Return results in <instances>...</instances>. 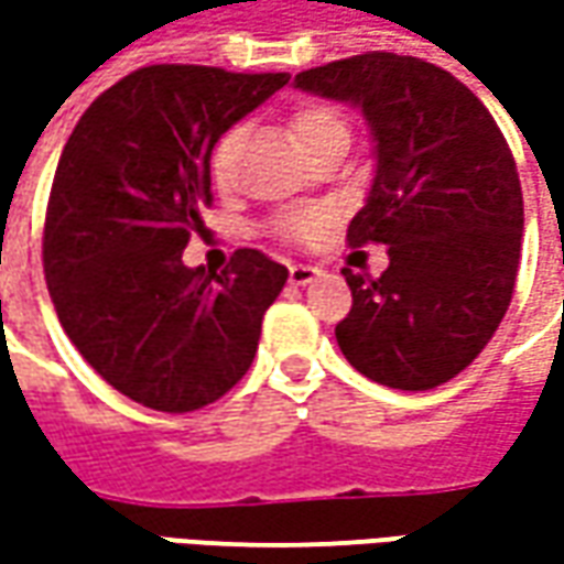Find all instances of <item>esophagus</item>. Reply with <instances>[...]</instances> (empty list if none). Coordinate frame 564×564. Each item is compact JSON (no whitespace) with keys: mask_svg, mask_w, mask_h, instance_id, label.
<instances>
[{"mask_svg":"<svg viewBox=\"0 0 564 564\" xmlns=\"http://www.w3.org/2000/svg\"><path fill=\"white\" fill-rule=\"evenodd\" d=\"M319 267H311V263H294L292 270H289V282L292 285H307V282H314L316 275H319Z\"/></svg>","mask_w":564,"mask_h":564,"instance_id":"obj_1","label":"esophagus"}]
</instances>
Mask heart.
I'll list each match as a JSON object with an SVG mask.
<instances>
[{
  "mask_svg": "<svg viewBox=\"0 0 564 564\" xmlns=\"http://www.w3.org/2000/svg\"><path fill=\"white\" fill-rule=\"evenodd\" d=\"M336 131H348V128H345V121H341L336 109H329V106H304V109H297L292 116V138L301 150H311L319 138L336 134ZM238 143H241V131L231 128L213 147L209 172H213V182L219 187H228L235 182V153H238ZM326 219H329L326 209H297V213H289V216L279 219V231L289 235V238L311 241V238L319 235V228L326 226Z\"/></svg>",
  "mask_w": 564,
  "mask_h": 564,
  "instance_id": "obj_1",
  "label": "heart"
}]
</instances>
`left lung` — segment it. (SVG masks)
<instances>
[{
    "mask_svg": "<svg viewBox=\"0 0 564 564\" xmlns=\"http://www.w3.org/2000/svg\"><path fill=\"white\" fill-rule=\"evenodd\" d=\"M294 87L355 106L373 138V182L348 241L389 248L379 279L351 270L336 326L348 364L389 389H436L484 351L509 311L524 200L502 131L458 77L395 53L294 75Z\"/></svg>",
    "mask_w": 564,
    "mask_h": 564,
    "instance_id": "left-lung-1",
    "label": "left lung"
}]
</instances>
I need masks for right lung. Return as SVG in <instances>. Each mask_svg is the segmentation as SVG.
Returning <instances> with one entry per match:
<instances>
[{"label":"right lung","instance_id":"add662e5","mask_svg":"<svg viewBox=\"0 0 564 564\" xmlns=\"http://www.w3.org/2000/svg\"><path fill=\"white\" fill-rule=\"evenodd\" d=\"M289 75L150 65L90 102L55 169L43 272L65 336L121 395L197 411L248 373L289 270L235 250L223 275L182 260L204 231L209 156Z\"/></svg>","mask_w":564,"mask_h":564}]
</instances>
